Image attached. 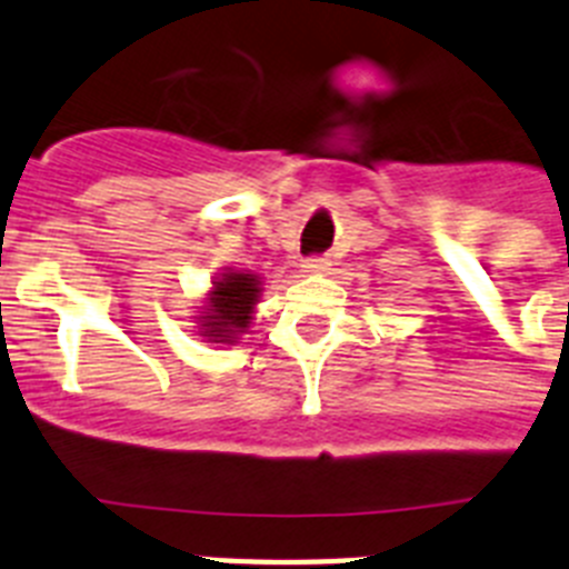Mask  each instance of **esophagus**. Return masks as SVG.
I'll list each match as a JSON object with an SVG mask.
<instances>
[{"label": "esophagus", "mask_w": 569, "mask_h": 569, "mask_svg": "<svg viewBox=\"0 0 569 569\" xmlns=\"http://www.w3.org/2000/svg\"><path fill=\"white\" fill-rule=\"evenodd\" d=\"M328 264L330 261L325 259V256H308V259L301 261V270H305V273H325Z\"/></svg>", "instance_id": "34e87169"}]
</instances>
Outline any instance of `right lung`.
<instances>
[{"mask_svg": "<svg viewBox=\"0 0 569 569\" xmlns=\"http://www.w3.org/2000/svg\"><path fill=\"white\" fill-rule=\"evenodd\" d=\"M256 296H259V281L250 273H228L213 281V299H210V313L204 316V336H213L219 341H230L233 336L244 333L253 313Z\"/></svg>", "mask_w": 569, "mask_h": 569, "instance_id": "add662e5", "label": "right lung"}]
</instances>
